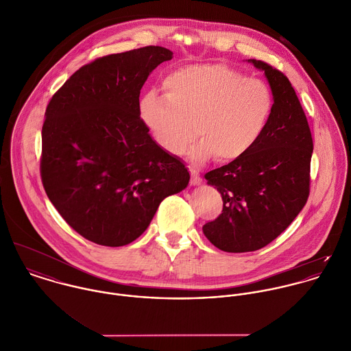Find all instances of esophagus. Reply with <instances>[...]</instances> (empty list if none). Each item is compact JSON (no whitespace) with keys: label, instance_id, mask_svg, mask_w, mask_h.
Wrapping results in <instances>:
<instances>
[{"label":"esophagus","instance_id":"obj_1","mask_svg":"<svg viewBox=\"0 0 351 351\" xmlns=\"http://www.w3.org/2000/svg\"><path fill=\"white\" fill-rule=\"evenodd\" d=\"M189 169H190V175H191V184H194V186H197V184H201L202 183V178H201V175L198 173V171L194 168V167H189Z\"/></svg>","mask_w":351,"mask_h":351}]
</instances>
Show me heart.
<instances>
[{
	"label": "heart",
	"instance_id": "1",
	"mask_svg": "<svg viewBox=\"0 0 351 351\" xmlns=\"http://www.w3.org/2000/svg\"><path fill=\"white\" fill-rule=\"evenodd\" d=\"M164 95L147 92L140 117L154 142L168 154L182 156L201 137L190 157L229 162L244 157L262 138L273 112L267 84L225 64H195L171 71Z\"/></svg>",
	"mask_w": 351,
	"mask_h": 351
}]
</instances>
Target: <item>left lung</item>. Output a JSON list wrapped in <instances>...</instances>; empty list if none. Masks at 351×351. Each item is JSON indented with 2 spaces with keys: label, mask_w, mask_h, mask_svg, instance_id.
I'll list each match as a JSON object with an SVG mask.
<instances>
[{
  "label": "left lung",
  "mask_w": 351,
  "mask_h": 351,
  "mask_svg": "<svg viewBox=\"0 0 351 351\" xmlns=\"http://www.w3.org/2000/svg\"><path fill=\"white\" fill-rule=\"evenodd\" d=\"M265 71L274 104L259 142L244 157L205 175L222 197L221 214L204 225L213 245L251 252L277 239L309 197L313 141L289 78L274 66L248 60Z\"/></svg>",
  "instance_id": "left-lung-1"
}]
</instances>
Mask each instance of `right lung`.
Masks as SVG:
<instances>
[{
	"label": "right lung",
	"instance_id": "obj_1",
	"mask_svg": "<svg viewBox=\"0 0 351 351\" xmlns=\"http://www.w3.org/2000/svg\"><path fill=\"white\" fill-rule=\"evenodd\" d=\"M169 60L172 51L160 46L96 58L47 104L42 183L62 218L92 243L134 241L162 199L189 184L186 165L152 140L140 117L141 88Z\"/></svg>",
	"mask_w": 351,
	"mask_h": 351
}]
</instances>
